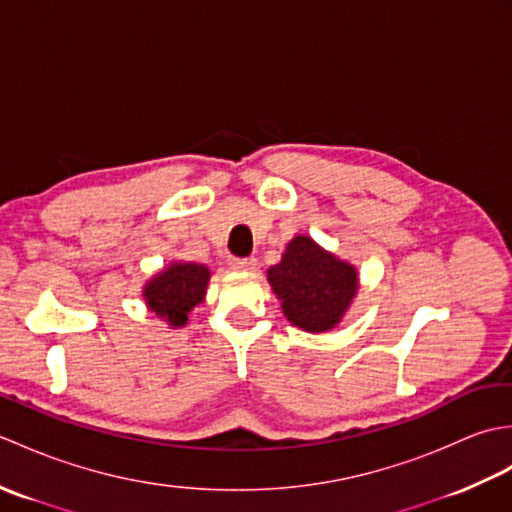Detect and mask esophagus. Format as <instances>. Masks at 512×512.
I'll use <instances>...</instances> for the list:
<instances>
[{"mask_svg":"<svg viewBox=\"0 0 512 512\" xmlns=\"http://www.w3.org/2000/svg\"><path fill=\"white\" fill-rule=\"evenodd\" d=\"M228 266L237 270V273H253V270L257 268V259L255 257H233L231 262H228Z\"/></svg>","mask_w":512,"mask_h":512,"instance_id":"obj_1","label":"esophagus"}]
</instances>
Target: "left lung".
I'll use <instances>...</instances> for the list:
<instances>
[{
    "instance_id": "8db88e82",
    "label": "left lung",
    "mask_w": 512,
    "mask_h": 512,
    "mask_svg": "<svg viewBox=\"0 0 512 512\" xmlns=\"http://www.w3.org/2000/svg\"><path fill=\"white\" fill-rule=\"evenodd\" d=\"M266 277L284 317L310 334L334 330L361 286L356 266L325 250L310 235L292 237L281 262L270 266Z\"/></svg>"
}]
</instances>
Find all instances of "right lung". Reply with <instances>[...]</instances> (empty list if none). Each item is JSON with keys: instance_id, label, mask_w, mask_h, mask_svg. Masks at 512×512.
I'll list each match as a JSON object with an SVG mask.
<instances>
[{"instance_id": "right-lung-1", "label": "right lung", "mask_w": 512, "mask_h": 512, "mask_svg": "<svg viewBox=\"0 0 512 512\" xmlns=\"http://www.w3.org/2000/svg\"><path fill=\"white\" fill-rule=\"evenodd\" d=\"M209 281L211 270L204 264L171 262L145 284V306L169 328H184L189 323V312L204 303Z\"/></svg>"}]
</instances>
